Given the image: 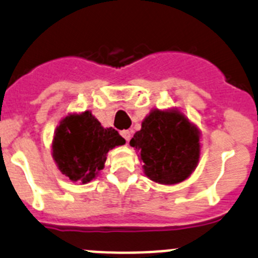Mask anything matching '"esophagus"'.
<instances>
[{"label":"esophagus","mask_w":258,"mask_h":258,"mask_svg":"<svg viewBox=\"0 0 258 258\" xmlns=\"http://www.w3.org/2000/svg\"><path fill=\"white\" fill-rule=\"evenodd\" d=\"M121 136L123 137L127 142H128L130 139H131V132H130L128 130H123V131H121Z\"/></svg>","instance_id":"1"}]
</instances>
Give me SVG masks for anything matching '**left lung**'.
I'll use <instances>...</instances> for the list:
<instances>
[{"mask_svg": "<svg viewBox=\"0 0 258 258\" xmlns=\"http://www.w3.org/2000/svg\"><path fill=\"white\" fill-rule=\"evenodd\" d=\"M201 134L177 108H153L130 145L139 152L144 172L151 181L177 184L196 170L201 155Z\"/></svg>", "mask_w": 258, "mask_h": 258, "instance_id": "8db88e82", "label": "left lung"}]
</instances>
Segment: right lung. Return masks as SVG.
<instances>
[{
  "label": "right lung",
  "instance_id": "right-lung-1",
  "mask_svg": "<svg viewBox=\"0 0 258 258\" xmlns=\"http://www.w3.org/2000/svg\"><path fill=\"white\" fill-rule=\"evenodd\" d=\"M124 144L116 130L105 128L91 111L69 113L54 130L52 158L62 175L86 184L103 170L108 151Z\"/></svg>",
  "mask_w": 258,
  "mask_h": 258
}]
</instances>
